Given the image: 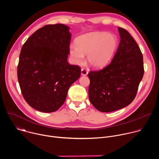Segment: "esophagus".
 Returning a JSON list of instances; mask_svg holds the SVG:
<instances>
[{
	"mask_svg": "<svg viewBox=\"0 0 159 159\" xmlns=\"http://www.w3.org/2000/svg\"><path fill=\"white\" fill-rule=\"evenodd\" d=\"M88 74V72L87 71V70H85V69H82L81 70V75H83V76H85L87 75Z\"/></svg>",
	"mask_w": 159,
	"mask_h": 159,
	"instance_id": "esophagus-1",
	"label": "esophagus"
}]
</instances>
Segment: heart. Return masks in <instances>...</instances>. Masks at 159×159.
<instances>
[{"mask_svg":"<svg viewBox=\"0 0 159 159\" xmlns=\"http://www.w3.org/2000/svg\"><path fill=\"white\" fill-rule=\"evenodd\" d=\"M118 40L114 34L93 32L79 36L76 44L70 45L69 51L74 63L81 64L87 55L89 65L95 69L106 66L114 57Z\"/></svg>","mask_w":159,"mask_h":159,"instance_id":"obj_1","label":"heart"}]
</instances>
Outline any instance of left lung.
Segmentation results:
<instances>
[{"label": "left lung", "instance_id": "obj_1", "mask_svg": "<svg viewBox=\"0 0 159 159\" xmlns=\"http://www.w3.org/2000/svg\"><path fill=\"white\" fill-rule=\"evenodd\" d=\"M120 42L110 64L88 74L90 102L99 111L109 112L128 106L134 99L144 74L143 55L135 40L118 28Z\"/></svg>", "mask_w": 159, "mask_h": 159}]
</instances>
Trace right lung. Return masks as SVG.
I'll return each mask as SVG.
<instances>
[{
  "instance_id": "right-lung-1",
  "label": "right lung",
  "mask_w": 159,
  "mask_h": 159,
  "mask_svg": "<svg viewBox=\"0 0 159 159\" xmlns=\"http://www.w3.org/2000/svg\"><path fill=\"white\" fill-rule=\"evenodd\" d=\"M69 30L62 24L44 26L21 48L18 82L25 101L39 111L58 110L70 85L80 76V67L67 61L72 36Z\"/></svg>"
}]
</instances>
